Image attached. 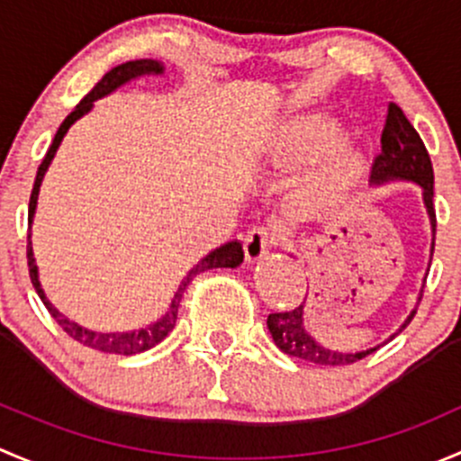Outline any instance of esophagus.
<instances>
[{"label": "esophagus", "mask_w": 461, "mask_h": 461, "mask_svg": "<svg viewBox=\"0 0 461 461\" xmlns=\"http://www.w3.org/2000/svg\"><path fill=\"white\" fill-rule=\"evenodd\" d=\"M279 241V235L275 229H268V226H253L244 237V255L249 262H255V259H262L266 253H268L270 246H275Z\"/></svg>", "instance_id": "obj_1"}]
</instances>
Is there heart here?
I'll return each instance as SVG.
<instances>
[{"label": "heart", "mask_w": 461, "mask_h": 461, "mask_svg": "<svg viewBox=\"0 0 461 461\" xmlns=\"http://www.w3.org/2000/svg\"><path fill=\"white\" fill-rule=\"evenodd\" d=\"M339 131L324 117H297L275 131L268 150L282 164H300L320 158L335 144ZM364 161L355 150L335 149L317 161L293 186L291 199L297 211L320 215L341 202L359 182Z\"/></svg>", "instance_id": "1"}]
</instances>
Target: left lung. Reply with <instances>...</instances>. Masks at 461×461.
I'll list each match as a JSON object with an SVG mask.
<instances>
[{
	"label": "left lung",
	"instance_id": "left-lung-1",
	"mask_svg": "<svg viewBox=\"0 0 461 461\" xmlns=\"http://www.w3.org/2000/svg\"><path fill=\"white\" fill-rule=\"evenodd\" d=\"M371 179L382 184L388 179H411V182L420 184L424 191V203L429 208L430 226H438L435 220V206H433V164H430V155L426 150L424 141H421L420 132L412 128L408 117L404 115L395 102L388 104L386 122H384L382 131V153L373 159L371 166ZM435 249V244H433ZM424 295V293H421ZM421 300V297H420ZM303 303L288 312H270L266 324H268L270 335H273L275 344L284 350L286 355L303 362L320 364V366H346V364H355L371 355L373 350H362V353H341V350L330 348V346H321L315 341V337L308 335L306 326H303ZM415 317L412 312L408 321ZM406 321V324H408ZM404 324V326H406ZM402 326V329H404Z\"/></svg>",
	"mask_w": 461,
	"mask_h": 461
}]
</instances>
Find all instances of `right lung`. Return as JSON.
<instances>
[{
	"instance_id": "1",
	"label": "right lung",
	"mask_w": 461,
	"mask_h": 461,
	"mask_svg": "<svg viewBox=\"0 0 461 461\" xmlns=\"http://www.w3.org/2000/svg\"><path fill=\"white\" fill-rule=\"evenodd\" d=\"M146 73H155V75L164 73V66H161L159 61H153V59H137V61H126V64L115 66V68L108 70V73L104 75V77L99 79L97 84H95L93 90H90L86 97H84L82 102L75 106V111L70 113V115L66 117L64 122H61V126H59V131H57L53 144H50L49 153L44 155L40 168H37V177H35V184H32L31 202H28V224H32V215H35V206H37V195H40V186H41V179H44L46 168H49L50 159L55 158L57 146L61 144V140H64L66 131H68L70 124H73L75 120H79L84 113L90 111V106H93L95 99L104 97V95H108L111 90L122 86V84H126L128 79L140 77V75H146ZM26 258H28V275H31V282H32V286H35L37 295L41 297L44 306L49 308V312L53 315V320L61 326V330H64L66 335L73 337V339L79 341V344L88 346V348L99 350V353L137 355V353H144V350L153 348L155 344H159V341L164 339V337L168 335L170 330H173L175 321H177L179 302H182L184 291H186V286L193 282V277H195V275L203 273V270H211V268H235V266H240L241 259H244V250H241L240 241H229V244H224V246H220L217 250H212L211 255H206V258H203L202 262H199L195 268H193L191 273H188L186 277L182 279V284H179L177 293H175V297H173V302H170V306L166 308V312L159 317L158 321L141 326V329L120 330V333H99V330L82 329L79 324L70 321L68 317H64L61 312H57V308L53 306V303L46 300L44 291H41V286H40V279H37V264H35V258H32L31 235H28Z\"/></svg>"
}]
</instances>
